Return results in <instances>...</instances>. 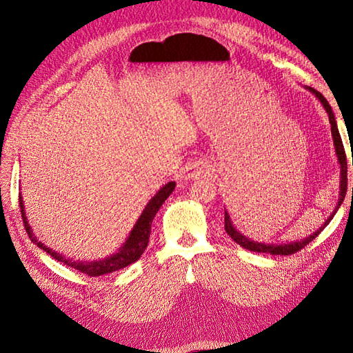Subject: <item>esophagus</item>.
Instances as JSON below:
<instances>
[{"mask_svg": "<svg viewBox=\"0 0 353 353\" xmlns=\"http://www.w3.org/2000/svg\"><path fill=\"white\" fill-rule=\"evenodd\" d=\"M209 174V168L205 163H191L187 169H185V178L187 179H194V178H200L201 175Z\"/></svg>", "mask_w": 353, "mask_h": 353, "instance_id": "34e87169", "label": "esophagus"}]
</instances>
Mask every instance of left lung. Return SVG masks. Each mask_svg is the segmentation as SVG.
<instances>
[{
  "label": "left lung",
  "instance_id": "8db88e82",
  "mask_svg": "<svg viewBox=\"0 0 353 353\" xmlns=\"http://www.w3.org/2000/svg\"><path fill=\"white\" fill-rule=\"evenodd\" d=\"M307 91H311L315 97L321 101V104L324 105V109L328 114V121L331 123V135H333V143H334V148H336V156H337V162L340 165V184H339V200H337V205L333 210V213L325 219V222L323 223L321 227H319L315 232H312L311 236H307L302 240H296V241H288V243H263V241H254L249 237H245L243 232H240L236 227V223L232 222V218L230 216V212L225 209V231L228 236L236 241L237 244H240L241 248L248 249L250 252H258V253H270V254H293L296 252H299L301 249H303L306 244L311 243L319 232H321L328 223L330 221L334 218L336 212L339 210V208L341 206V203H343V199L346 196V188H347V159H346V153H345V147H343V141H341V137L339 132V128H337V122H336V117L333 113V109H331V105L328 104V101L325 100L324 95L311 88V87H305ZM352 165H353V157H352ZM352 194H353V187H352Z\"/></svg>",
  "mask_w": 353,
  "mask_h": 353
}]
</instances>
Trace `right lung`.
Masks as SVG:
<instances>
[{
  "label": "right lung",
  "mask_w": 353,
  "mask_h": 353,
  "mask_svg": "<svg viewBox=\"0 0 353 353\" xmlns=\"http://www.w3.org/2000/svg\"><path fill=\"white\" fill-rule=\"evenodd\" d=\"M175 185H176L175 181H170V183L165 184L150 199V201L147 203L144 210L141 212L140 218L137 219L134 228L130 232V236L126 237L125 243L121 245L119 249H117L116 253H113L110 256H105L104 259L91 261V262L73 261L72 258H66L65 254H61L56 250L50 249L48 245H46L44 243L39 241L34 236V232H32V228H30L29 222H28L22 194H19V201H20L19 205H20V209H22V218H23L25 228L28 231V236L32 241H34L38 245L39 249H42L44 252H47L48 254H51L52 258L57 259L59 262H63L65 265L70 266V268L78 270L79 272H83V274L90 275V276H100V275H104V274H110V272H114V271H119L122 268H126V266H130L131 263H134L135 261L141 258V254H143V252L145 250L147 244H148V237H150V232H152V222L156 216V213L160 208H162L165 200L170 194H172V191L175 190Z\"/></svg>",
  "instance_id": "1"
}]
</instances>
